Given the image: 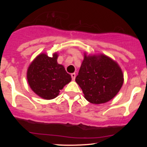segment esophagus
I'll list each match as a JSON object with an SVG mask.
<instances>
[{"label":"esophagus","instance_id":"34e87169","mask_svg":"<svg viewBox=\"0 0 147 147\" xmlns=\"http://www.w3.org/2000/svg\"><path fill=\"white\" fill-rule=\"evenodd\" d=\"M75 77H76V75L75 73H72V74H71V77H72V79L73 81H75Z\"/></svg>","mask_w":147,"mask_h":147}]
</instances>
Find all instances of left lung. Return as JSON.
Returning <instances> with one entry per match:
<instances>
[{
    "mask_svg": "<svg viewBox=\"0 0 147 147\" xmlns=\"http://www.w3.org/2000/svg\"><path fill=\"white\" fill-rule=\"evenodd\" d=\"M75 81L82 88L84 97L92 104H104L117 94L124 82L120 67L104 55H84Z\"/></svg>",
    "mask_w": 147,
    "mask_h": 147,
    "instance_id": "obj_1",
    "label": "left lung"
}]
</instances>
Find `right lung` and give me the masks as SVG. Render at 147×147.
I'll return each instance as SVG.
<instances>
[{"mask_svg": "<svg viewBox=\"0 0 147 147\" xmlns=\"http://www.w3.org/2000/svg\"><path fill=\"white\" fill-rule=\"evenodd\" d=\"M57 53H54L52 57L44 53L40 54L28 67V84L32 90L43 99L57 97L60 90L72 79L63 65L57 63Z\"/></svg>", "mask_w": 147, "mask_h": 147, "instance_id": "right-lung-1", "label": "right lung"}]
</instances>
